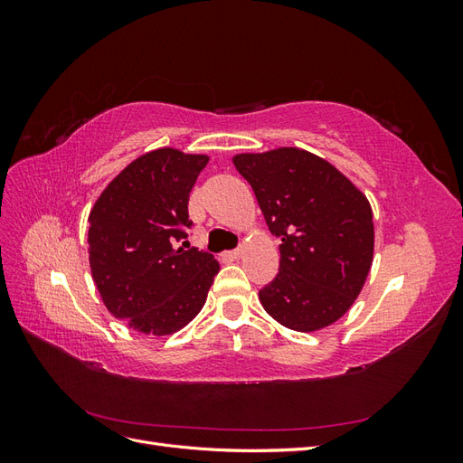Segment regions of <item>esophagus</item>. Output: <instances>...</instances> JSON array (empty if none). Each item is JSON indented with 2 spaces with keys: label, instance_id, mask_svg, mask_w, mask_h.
<instances>
[{
  "label": "esophagus",
  "instance_id": "esophagus-1",
  "mask_svg": "<svg viewBox=\"0 0 463 463\" xmlns=\"http://www.w3.org/2000/svg\"><path fill=\"white\" fill-rule=\"evenodd\" d=\"M223 257H226V259H240V257H241V249L226 250V253H223Z\"/></svg>",
  "mask_w": 463,
  "mask_h": 463
}]
</instances>
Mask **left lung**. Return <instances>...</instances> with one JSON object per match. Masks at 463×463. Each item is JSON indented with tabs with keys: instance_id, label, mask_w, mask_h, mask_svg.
Listing matches in <instances>:
<instances>
[{
	"instance_id": "1",
	"label": "left lung",
	"mask_w": 463,
	"mask_h": 463,
	"mask_svg": "<svg viewBox=\"0 0 463 463\" xmlns=\"http://www.w3.org/2000/svg\"><path fill=\"white\" fill-rule=\"evenodd\" d=\"M266 226L282 240L279 272L259 299L279 325L315 332L344 317L373 264V210L352 181L315 154L284 146L237 154Z\"/></svg>"
}]
</instances>
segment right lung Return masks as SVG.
<instances>
[{"label": "right lung", "mask_w": 463, "mask_h": 463, "mask_svg": "<svg viewBox=\"0 0 463 463\" xmlns=\"http://www.w3.org/2000/svg\"><path fill=\"white\" fill-rule=\"evenodd\" d=\"M204 154L158 148L133 160L89 216V260L108 311L143 334L165 335L199 315L220 270L189 247V193Z\"/></svg>", "instance_id": "add662e5"}]
</instances>
